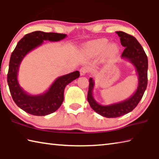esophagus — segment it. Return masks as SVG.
Instances as JSON below:
<instances>
[{"label": "esophagus", "instance_id": "1", "mask_svg": "<svg viewBox=\"0 0 159 159\" xmlns=\"http://www.w3.org/2000/svg\"><path fill=\"white\" fill-rule=\"evenodd\" d=\"M89 71V68L88 66H84L80 70V74L81 76H85V75Z\"/></svg>", "mask_w": 159, "mask_h": 159}]
</instances>
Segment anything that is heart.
I'll return each instance as SVG.
<instances>
[{
  "instance_id": "b5f03b06",
  "label": "heart",
  "mask_w": 159,
  "mask_h": 159,
  "mask_svg": "<svg viewBox=\"0 0 159 159\" xmlns=\"http://www.w3.org/2000/svg\"><path fill=\"white\" fill-rule=\"evenodd\" d=\"M88 49L95 54H100L105 51L106 54L110 57H114L118 53V47L112 43L109 44L107 39H98L89 42L88 45Z\"/></svg>"
}]
</instances>
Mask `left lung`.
I'll use <instances>...</instances> for the list:
<instances>
[{
	"instance_id": "8db88e82",
	"label": "left lung",
	"mask_w": 159,
	"mask_h": 159,
	"mask_svg": "<svg viewBox=\"0 0 159 159\" xmlns=\"http://www.w3.org/2000/svg\"><path fill=\"white\" fill-rule=\"evenodd\" d=\"M120 37L121 44L125 47L122 54V59L127 60L134 66L138 76L137 89L134 94L122 102L107 106L101 105L96 102L92 94L94 87V80L89 78L88 101L94 111L102 116L108 118L118 117L129 113L136 107L142 99L148 85V60L142 46L134 36L122 31H117Z\"/></svg>"
}]
</instances>
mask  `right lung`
<instances>
[{
    "label": "right lung",
    "instance_id": "obj_1",
    "mask_svg": "<svg viewBox=\"0 0 159 159\" xmlns=\"http://www.w3.org/2000/svg\"><path fill=\"white\" fill-rule=\"evenodd\" d=\"M66 37V34L34 31L25 34L11 53L7 83L14 102L28 113L36 116H44L57 111L64 100L65 87L80 76L79 71H76L57 78L47 91L37 95L28 94L20 86L17 79L19 66L29 52L41 46L44 41L58 42Z\"/></svg>",
    "mask_w": 159,
    "mask_h": 159
}]
</instances>
